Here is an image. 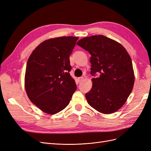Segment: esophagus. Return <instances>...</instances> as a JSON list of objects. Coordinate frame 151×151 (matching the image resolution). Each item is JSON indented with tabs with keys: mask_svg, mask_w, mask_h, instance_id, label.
Here are the masks:
<instances>
[{
	"mask_svg": "<svg viewBox=\"0 0 151 151\" xmlns=\"http://www.w3.org/2000/svg\"><path fill=\"white\" fill-rule=\"evenodd\" d=\"M83 79H84V77H79V78H78V81L79 82H81V81H83Z\"/></svg>",
	"mask_w": 151,
	"mask_h": 151,
	"instance_id": "esophagus-1",
	"label": "esophagus"
}]
</instances>
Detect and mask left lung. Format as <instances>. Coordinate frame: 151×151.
Wrapping results in <instances>:
<instances>
[{
    "instance_id": "obj_1",
    "label": "left lung",
    "mask_w": 151,
    "mask_h": 151,
    "mask_svg": "<svg viewBox=\"0 0 151 151\" xmlns=\"http://www.w3.org/2000/svg\"><path fill=\"white\" fill-rule=\"evenodd\" d=\"M77 45L91 55V74L93 86L86 98L91 107L104 114L118 110L130 94L134 73L130 55L116 41L103 35L80 40Z\"/></svg>"
}]
</instances>
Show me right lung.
Here are the masks:
<instances>
[{
    "instance_id": "add662e5",
    "label": "right lung",
    "mask_w": 151,
    "mask_h": 151,
    "mask_svg": "<svg viewBox=\"0 0 151 151\" xmlns=\"http://www.w3.org/2000/svg\"><path fill=\"white\" fill-rule=\"evenodd\" d=\"M77 40L62 36L45 40L28 58L24 79L26 93L31 101L46 113L62 111L76 90L69 74V57Z\"/></svg>"
}]
</instances>
